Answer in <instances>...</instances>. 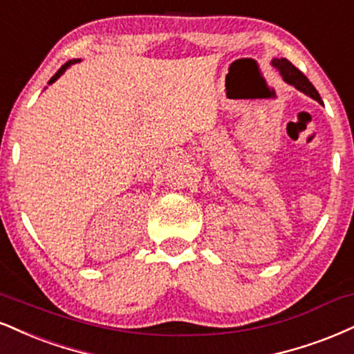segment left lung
Masks as SVG:
<instances>
[{"label": "left lung", "instance_id": "8db88e82", "mask_svg": "<svg viewBox=\"0 0 354 354\" xmlns=\"http://www.w3.org/2000/svg\"><path fill=\"white\" fill-rule=\"evenodd\" d=\"M272 66H274L275 69L280 72L283 82H287L288 85H292V87H295L297 91L304 92L305 95L312 97L313 100H317V102H320V104H323L320 93L317 92V88L313 87L312 82H310V80L306 79L305 75L301 74V72L297 69V67L293 66L292 62H288L287 59H283V57H280V59L275 57V59H272Z\"/></svg>", "mask_w": 354, "mask_h": 354}]
</instances>
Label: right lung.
<instances>
[{
  "mask_svg": "<svg viewBox=\"0 0 354 354\" xmlns=\"http://www.w3.org/2000/svg\"><path fill=\"white\" fill-rule=\"evenodd\" d=\"M77 62H80V59H72V61H67L66 64H64V66L61 67V69H59V71L55 72V74L53 75V77H50V80H49V85H50V84H54L55 80H57L59 77H61V75L64 74V72H66L67 69H69L71 66H74V64H77Z\"/></svg>",
  "mask_w": 354,
  "mask_h": 354,
  "instance_id": "obj_1",
  "label": "right lung"
}]
</instances>
